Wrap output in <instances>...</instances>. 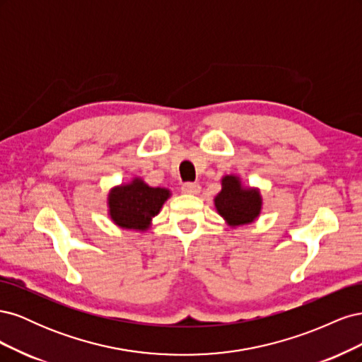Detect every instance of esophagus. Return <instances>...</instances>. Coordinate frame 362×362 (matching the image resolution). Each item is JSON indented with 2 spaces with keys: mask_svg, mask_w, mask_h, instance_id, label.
Listing matches in <instances>:
<instances>
[{
  "mask_svg": "<svg viewBox=\"0 0 362 362\" xmlns=\"http://www.w3.org/2000/svg\"><path fill=\"white\" fill-rule=\"evenodd\" d=\"M181 190L187 194H198L201 192V185L198 182H184Z\"/></svg>",
  "mask_w": 362,
  "mask_h": 362,
  "instance_id": "obj_1",
  "label": "esophagus"
}]
</instances>
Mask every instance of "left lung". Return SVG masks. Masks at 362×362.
<instances>
[{
	"label": "left lung",
	"mask_w": 362,
	"mask_h": 362,
	"mask_svg": "<svg viewBox=\"0 0 362 362\" xmlns=\"http://www.w3.org/2000/svg\"><path fill=\"white\" fill-rule=\"evenodd\" d=\"M214 206L228 226L237 228L257 221L262 210V196L257 187H245L237 175H225Z\"/></svg>",
	"instance_id": "8db88e82"
}]
</instances>
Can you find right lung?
<instances>
[{
	"mask_svg": "<svg viewBox=\"0 0 362 362\" xmlns=\"http://www.w3.org/2000/svg\"><path fill=\"white\" fill-rule=\"evenodd\" d=\"M170 194L169 189L151 187L140 177H136L108 192V216L119 228L146 231Z\"/></svg>",
	"mask_w": 362,
	"mask_h": 362,
	"instance_id": "right-lung-1",
	"label": "right lung"
}]
</instances>
